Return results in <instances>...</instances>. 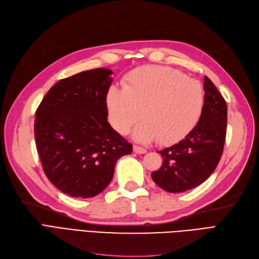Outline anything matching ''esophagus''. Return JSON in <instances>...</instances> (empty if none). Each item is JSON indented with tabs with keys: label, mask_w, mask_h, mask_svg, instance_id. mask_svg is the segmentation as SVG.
Returning <instances> with one entry per match:
<instances>
[{
	"label": "esophagus",
	"mask_w": 259,
	"mask_h": 259,
	"mask_svg": "<svg viewBox=\"0 0 259 259\" xmlns=\"http://www.w3.org/2000/svg\"><path fill=\"white\" fill-rule=\"evenodd\" d=\"M134 152H136V153H138V154H144V153H146L147 152V150L145 148H143V147H140V146H134Z\"/></svg>",
	"instance_id": "esophagus-1"
}]
</instances>
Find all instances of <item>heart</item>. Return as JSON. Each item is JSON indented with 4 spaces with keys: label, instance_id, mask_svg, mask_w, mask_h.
I'll use <instances>...</instances> for the list:
<instances>
[{
    "label": "heart",
    "instance_id": "obj_1",
    "mask_svg": "<svg viewBox=\"0 0 259 259\" xmlns=\"http://www.w3.org/2000/svg\"><path fill=\"white\" fill-rule=\"evenodd\" d=\"M106 103L109 120L120 134H126L143 117L133 132L134 138L142 143L158 138L167 145L185 137L198 123L204 93L198 81L177 70L146 66L126 76L124 89L109 90Z\"/></svg>",
    "mask_w": 259,
    "mask_h": 259
}]
</instances>
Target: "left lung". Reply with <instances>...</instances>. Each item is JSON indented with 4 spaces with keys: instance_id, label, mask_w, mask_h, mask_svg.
<instances>
[{
    "instance_id": "left-lung-1",
    "label": "left lung",
    "mask_w": 259,
    "mask_h": 259,
    "mask_svg": "<svg viewBox=\"0 0 259 259\" xmlns=\"http://www.w3.org/2000/svg\"><path fill=\"white\" fill-rule=\"evenodd\" d=\"M204 105L200 120L176 145L158 151L163 158L153 182L168 192L193 189L211 175L222 158L227 131V104L222 94L204 76Z\"/></svg>"
}]
</instances>
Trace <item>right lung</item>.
Masks as SVG:
<instances>
[{"mask_svg": "<svg viewBox=\"0 0 259 259\" xmlns=\"http://www.w3.org/2000/svg\"><path fill=\"white\" fill-rule=\"evenodd\" d=\"M111 74L97 68L62 79L36 109L34 136L44 173L74 198H92L106 189L116 161L133 151L107 120Z\"/></svg>", "mask_w": 259, "mask_h": 259, "instance_id": "right-lung-1", "label": "right lung"}]
</instances>
